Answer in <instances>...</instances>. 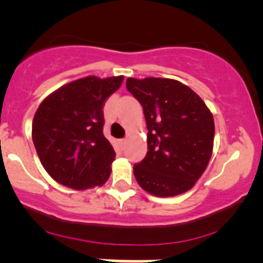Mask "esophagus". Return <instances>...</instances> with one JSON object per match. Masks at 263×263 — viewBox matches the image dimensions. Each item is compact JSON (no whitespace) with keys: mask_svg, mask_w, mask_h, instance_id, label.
I'll use <instances>...</instances> for the list:
<instances>
[{"mask_svg":"<svg viewBox=\"0 0 263 263\" xmlns=\"http://www.w3.org/2000/svg\"><path fill=\"white\" fill-rule=\"evenodd\" d=\"M119 145H121V147H123L124 145H126V139H121V140H119Z\"/></svg>","mask_w":263,"mask_h":263,"instance_id":"esophagus-1","label":"esophagus"}]
</instances>
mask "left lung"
Returning a JSON list of instances; mask_svg holds the SVG:
<instances>
[{
    "label": "left lung",
    "instance_id": "left-lung-1",
    "mask_svg": "<svg viewBox=\"0 0 263 263\" xmlns=\"http://www.w3.org/2000/svg\"><path fill=\"white\" fill-rule=\"evenodd\" d=\"M144 108L147 154L134 165L142 190L158 197L187 192L205 172L214 147L213 113L187 85L172 79L128 78Z\"/></svg>",
    "mask_w": 263,
    "mask_h": 263
}]
</instances>
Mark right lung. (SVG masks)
<instances>
[{"instance_id": "add662e5", "label": "right lung", "mask_w": 263, "mask_h": 263, "mask_svg": "<svg viewBox=\"0 0 263 263\" xmlns=\"http://www.w3.org/2000/svg\"><path fill=\"white\" fill-rule=\"evenodd\" d=\"M122 81L123 76H86L41 103L31 137L42 165L55 182L82 191L108 181L116 153L103 135V108Z\"/></svg>"}]
</instances>
